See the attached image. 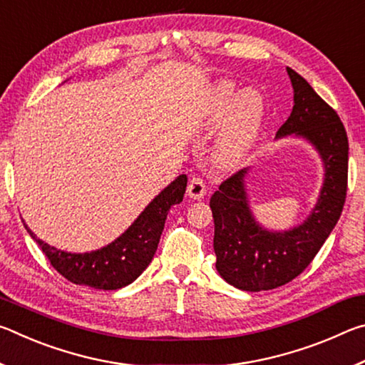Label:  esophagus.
Returning a JSON list of instances; mask_svg holds the SVG:
<instances>
[{
	"mask_svg": "<svg viewBox=\"0 0 365 365\" xmlns=\"http://www.w3.org/2000/svg\"><path fill=\"white\" fill-rule=\"evenodd\" d=\"M187 195L191 200H201L206 195V185L201 178H191L187 188Z\"/></svg>",
	"mask_w": 365,
	"mask_h": 365,
	"instance_id": "1",
	"label": "esophagus"
}]
</instances>
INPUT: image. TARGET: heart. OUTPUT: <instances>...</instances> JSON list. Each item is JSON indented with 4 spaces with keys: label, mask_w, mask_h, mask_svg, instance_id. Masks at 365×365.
Instances as JSON below:
<instances>
[{
    "label": "heart",
    "mask_w": 365,
    "mask_h": 365,
    "mask_svg": "<svg viewBox=\"0 0 365 365\" xmlns=\"http://www.w3.org/2000/svg\"><path fill=\"white\" fill-rule=\"evenodd\" d=\"M265 104L255 90H240L230 80H217L200 104L197 127L205 133L222 128L211 154L219 170H235L246 163L261 138Z\"/></svg>",
    "instance_id": "b5f03b06"
}]
</instances>
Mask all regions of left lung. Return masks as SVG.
I'll list each match as a JSON object with an SVG mask.
<instances>
[{"mask_svg": "<svg viewBox=\"0 0 365 365\" xmlns=\"http://www.w3.org/2000/svg\"><path fill=\"white\" fill-rule=\"evenodd\" d=\"M293 86V110L275 140L298 138L317 153L324 168L322 187L306 219L274 230L256 219L246 168L220 185L209 206L214 217L215 269L232 287L265 292L285 285L304 270L341 215L348 182V137L338 114L306 78L287 67Z\"/></svg>", "mask_w": 365, "mask_h": 365, "instance_id": "obj_1", "label": "left lung"}]
</instances>
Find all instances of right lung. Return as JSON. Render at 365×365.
I'll use <instances>...</instances> for the list:
<instances>
[{"label":"right lung","mask_w":365,"mask_h":365,"mask_svg":"<svg viewBox=\"0 0 365 365\" xmlns=\"http://www.w3.org/2000/svg\"><path fill=\"white\" fill-rule=\"evenodd\" d=\"M188 178L178 175L150 201L125 232L100 250L69 252L54 248L26 225L54 269L76 285L95 289H119L130 285L153 261L169 209L180 205Z\"/></svg>","instance_id":"right-lung-1"}]
</instances>
